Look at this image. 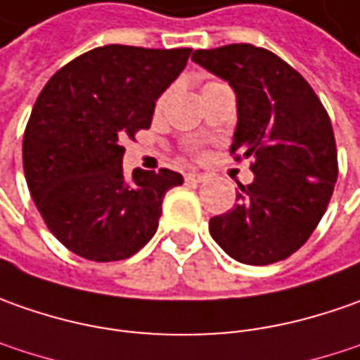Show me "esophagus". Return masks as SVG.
I'll list each match as a JSON object with an SVG mask.
<instances>
[{"instance_id": "esophagus-1", "label": "esophagus", "mask_w": 360, "mask_h": 360, "mask_svg": "<svg viewBox=\"0 0 360 360\" xmlns=\"http://www.w3.org/2000/svg\"><path fill=\"white\" fill-rule=\"evenodd\" d=\"M205 179H207V175L205 173H197V171H189L185 175V181H189V183H203Z\"/></svg>"}]
</instances>
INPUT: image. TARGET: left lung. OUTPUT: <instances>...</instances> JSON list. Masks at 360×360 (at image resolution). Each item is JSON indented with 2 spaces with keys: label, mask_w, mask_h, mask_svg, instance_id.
Here are the masks:
<instances>
[{
  "label": "left lung",
  "mask_w": 360,
  "mask_h": 360,
  "mask_svg": "<svg viewBox=\"0 0 360 360\" xmlns=\"http://www.w3.org/2000/svg\"><path fill=\"white\" fill-rule=\"evenodd\" d=\"M191 59L235 91L231 153L255 161L253 183L239 185L237 205L211 219L209 233L239 263L283 261L311 237L335 189L330 119L303 75L269 49L233 44Z\"/></svg>",
  "instance_id": "8db88e82"
}]
</instances>
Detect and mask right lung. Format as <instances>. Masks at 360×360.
<instances>
[{
    "label": "right lung",
    "mask_w": 360,
    "mask_h": 360,
    "mask_svg": "<svg viewBox=\"0 0 360 360\" xmlns=\"http://www.w3.org/2000/svg\"><path fill=\"white\" fill-rule=\"evenodd\" d=\"M189 56V47L103 45L47 81L23 135V171L47 229L69 251L121 261L155 235L163 197L183 177L135 169L125 179L121 143L149 129Z\"/></svg>",
    "instance_id": "1"
}]
</instances>
